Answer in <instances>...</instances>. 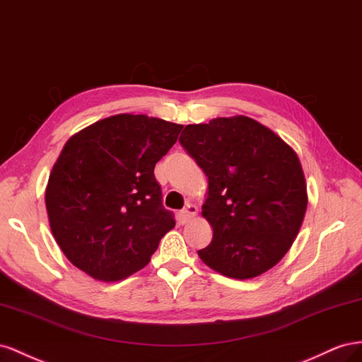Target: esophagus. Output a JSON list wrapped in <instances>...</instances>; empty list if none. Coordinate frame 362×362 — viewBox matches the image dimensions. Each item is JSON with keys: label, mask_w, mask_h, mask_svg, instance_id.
I'll use <instances>...</instances> for the list:
<instances>
[{"label": "esophagus", "mask_w": 362, "mask_h": 362, "mask_svg": "<svg viewBox=\"0 0 362 362\" xmlns=\"http://www.w3.org/2000/svg\"><path fill=\"white\" fill-rule=\"evenodd\" d=\"M197 206L195 204H192V203H187V206H185V208L180 211V214H179V216H180V220L185 223V221H188L189 218H192L194 215H197Z\"/></svg>", "instance_id": "esophagus-1"}]
</instances>
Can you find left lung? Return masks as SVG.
Returning <instances> with one entry per match:
<instances>
[{
    "label": "left lung",
    "instance_id": "1",
    "mask_svg": "<svg viewBox=\"0 0 362 362\" xmlns=\"http://www.w3.org/2000/svg\"><path fill=\"white\" fill-rule=\"evenodd\" d=\"M182 147L208 175L203 216L212 241L200 259L232 279L270 270L290 250L306 212L305 174L296 151L249 117L189 124Z\"/></svg>",
    "mask_w": 362,
    "mask_h": 362
}]
</instances>
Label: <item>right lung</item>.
Masks as SVG:
<instances>
[{
  "label": "right lung",
  "instance_id": "right-lung-1",
  "mask_svg": "<svg viewBox=\"0 0 362 362\" xmlns=\"http://www.w3.org/2000/svg\"><path fill=\"white\" fill-rule=\"evenodd\" d=\"M183 126L121 113L69 138L49 174L51 232L68 259L98 281L146 267L175 221L162 206L154 167Z\"/></svg>",
  "mask_w": 362,
  "mask_h": 362
}]
</instances>
